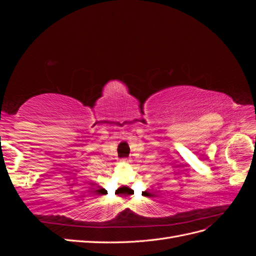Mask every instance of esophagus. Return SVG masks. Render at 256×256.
Here are the masks:
<instances>
[{"label":"esophagus","instance_id":"34e87169","mask_svg":"<svg viewBox=\"0 0 256 256\" xmlns=\"http://www.w3.org/2000/svg\"><path fill=\"white\" fill-rule=\"evenodd\" d=\"M122 161H124V162H126V161H129V159H128V158H122Z\"/></svg>","mask_w":256,"mask_h":256}]
</instances>
